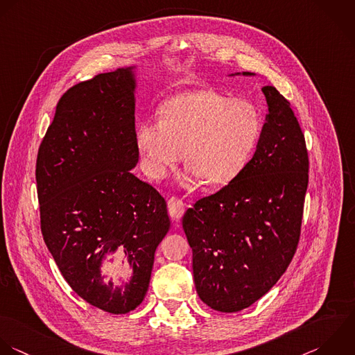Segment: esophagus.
Masks as SVG:
<instances>
[{"mask_svg": "<svg viewBox=\"0 0 355 355\" xmlns=\"http://www.w3.org/2000/svg\"><path fill=\"white\" fill-rule=\"evenodd\" d=\"M167 207H168V214L171 216L173 220H180L185 211V203L177 196H173L168 199Z\"/></svg>", "mask_w": 355, "mask_h": 355, "instance_id": "34e87169", "label": "esophagus"}]
</instances>
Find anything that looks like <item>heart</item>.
<instances>
[{
    "mask_svg": "<svg viewBox=\"0 0 355 355\" xmlns=\"http://www.w3.org/2000/svg\"><path fill=\"white\" fill-rule=\"evenodd\" d=\"M261 128L256 106L210 88H195L167 99L160 120L137 127L135 142L148 175L162 178L182 157L185 185L200 177L221 187L245 168Z\"/></svg>",
    "mask_w": 355,
    "mask_h": 355,
    "instance_id": "1",
    "label": "heart"
}]
</instances>
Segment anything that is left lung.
<instances>
[{"label": "left lung", "mask_w": 355, "mask_h": 355, "mask_svg": "<svg viewBox=\"0 0 355 355\" xmlns=\"http://www.w3.org/2000/svg\"><path fill=\"white\" fill-rule=\"evenodd\" d=\"M261 91L268 114L252 160L182 217L196 292L221 313L263 297L289 267L300 239L310 164L304 134L291 102L272 85Z\"/></svg>", "instance_id": "1"}]
</instances>
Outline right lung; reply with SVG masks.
Listing matches in <instances>:
<instances>
[{"label":"right lung","mask_w":355,"mask_h":355,"mask_svg":"<svg viewBox=\"0 0 355 355\" xmlns=\"http://www.w3.org/2000/svg\"><path fill=\"white\" fill-rule=\"evenodd\" d=\"M134 89L131 67L69 88L35 163L44 242L70 288L110 314L142 303L156 248L170 228L164 198L130 171L139 156ZM114 251L133 268L124 288L100 275L103 257Z\"/></svg>","instance_id":"obj_1"}]
</instances>
